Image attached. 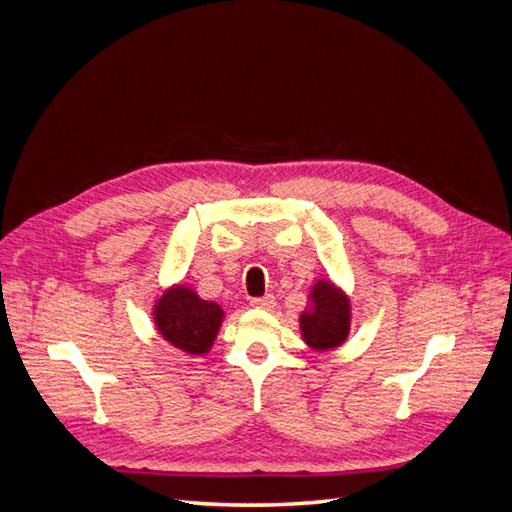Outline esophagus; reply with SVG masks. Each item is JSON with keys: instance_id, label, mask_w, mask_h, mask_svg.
Here are the masks:
<instances>
[{"instance_id": "obj_1", "label": "esophagus", "mask_w": 512, "mask_h": 512, "mask_svg": "<svg viewBox=\"0 0 512 512\" xmlns=\"http://www.w3.org/2000/svg\"><path fill=\"white\" fill-rule=\"evenodd\" d=\"M250 303L258 309H271L275 305V297L273 294H265V297H254Z\"/></svg>"}]
</instances>
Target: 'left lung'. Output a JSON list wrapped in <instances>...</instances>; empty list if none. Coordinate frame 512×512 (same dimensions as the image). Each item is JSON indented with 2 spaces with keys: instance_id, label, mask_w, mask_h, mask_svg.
I'll return each mask as SVG.
<instances>
[{
  "instance_id": "1",
  "label": "left lung",
  "mask_w": 512,
  "mask_h": 512,
  "mask_svg": "<svg viewBox=\"0 0 512 512\" xmlns=\"http://www.w3.org/2000/svg\"><path fill=\"white\" fill-rule=\"evenodd\" d=\"M312 307L301 314V333L309 348L331 350L342 346L350 333V301L331 282H318L312 290Z\"/></svg>"
}]
</instances>
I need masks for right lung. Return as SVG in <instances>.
<instances>
[{"label": "right lung", "instance_id": "add662e5", "mask_svg": "<svg viewBox=\"0 0 512 512\" xmlns=\"http://www.w3.org/2000/svg\"><path fill=\"white\" fill-rule=\"evenodd\" d=\"M222 318L224 312L218 303L203 301L185 286L166 290L153 307L160 335L188 354H205L211 348Z\"/></svg>", "mask_w": 512, "mask_h": 512}]
</instances>
